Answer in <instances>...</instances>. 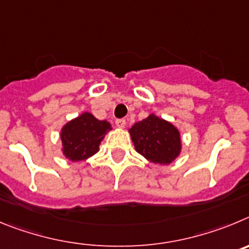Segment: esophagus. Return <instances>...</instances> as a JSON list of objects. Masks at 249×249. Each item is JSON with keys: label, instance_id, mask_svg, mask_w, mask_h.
<instances>
[{"label": "esophagus", "instance_id": "esophagus-1", "mask_svg": "<svg viewBox=\"0 0 249 249\" xmlns=\"http://www.w3.org/2000/svg\"><path fill=\"white\" fill-rule=\"evenodd\" d=\"M115 125L118 127H120V129H123V127H125V125H126V122H125L124 119H116Z\"/></svg>", "mask_w": 249, "mask_h": 249}]
</instances>
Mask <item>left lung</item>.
Returning a JSON list of instances; mask_svg holds the SVG:
<instances>
[{
	"instance_id": "1",
	"label": "left lung",
	"mask_w": 249,
	"mask_h": 249,
	"mask_svg": "<svg viewBox=\"0 0 249 249\" xmlns=\"http://www.w3.org/2000/svg\"><path fill=\"white\" fill-rule=\"evenodd\" d=\"M129 133L136 151L151 162L169 165L180 155L182 147L180 131L155 114L135 123Z\"/></svg>"
}]
</instances>
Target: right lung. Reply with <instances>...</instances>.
I'll use <instances>...</instances> for the list:
<instances>
[{
  "instance_id": "1",
  "label": "right lung",
  "mask_w": 249,
  "mask_h": 249,
  "mask_svg": "<svg viewBox=\"0 0 249 249\" xmlns=\"http://www.w3.org/2000/svg\"><path fill=\"white\" fill-rule=\"evenodd\" d=\"M111 125L97 119L93 114L83 113L67 123L60 130L62 151L71 161H83L99 151V145Z\"/></svg>"
}]
</instances>
